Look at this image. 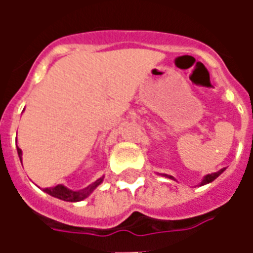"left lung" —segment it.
<instances>
[{"mask_svg": "<svg viewBox=\"0 0 253 253\" xmlns=\"http://www.w3.org/2000/svg\"><path fill=\"white\" fill-rule=\"evenodd\" d=\"M223 170H225V168H223V169H219L218 172H214V173H210V175H206L205 177H203V180L201 181V184H199V186H205V184H209V183L214 181L215 179H217L218 176L222 173ZM164 176H165V177H168V179H172V180H175V177H173V176H170V175H164Z\"/></svg>", "mask_w": 253, "mask_h": 253, "instance_id": "1", "label": "left lung"}]
</instances>
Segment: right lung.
I'll list each match as a JSON object with an SVG mask.
<instances>
[{
  "mask_svg": "<svg viewBox=\"0 0 253 253\" xmlns=\"http://www.w3.org/2000/svg\"><path fill=\"white\" fill-rule=\"evenodd\" d=\"M17 153H19L20 161H21V149L17 148ZM104 179V176L103 177H100L97 180L92 183V184H89L86 188H83V190L80 191H73L69 190L67 187L62 186V184H58L57 187H52V188H44V192H47L48 195L54 196V198H58V199H62V201L66 202H80L84 201L85 198H88L94 190H96V187L100 186L101 184V181Z\"/></svg>",
  "mask_w": 253,
  "mask_h": 253,
  "instance_id": "1",
  "label": "right lung"
}]
</instances>
